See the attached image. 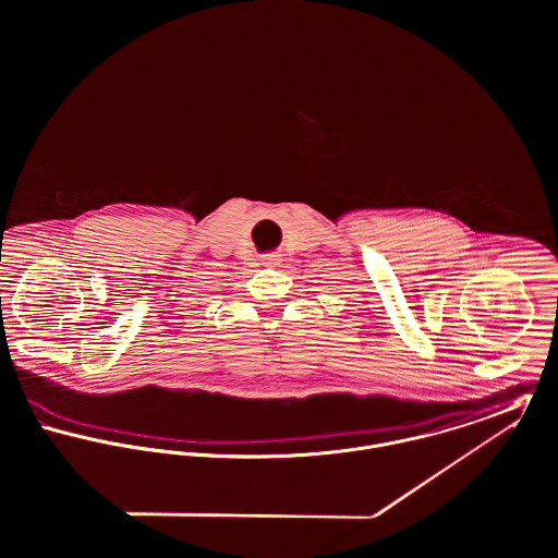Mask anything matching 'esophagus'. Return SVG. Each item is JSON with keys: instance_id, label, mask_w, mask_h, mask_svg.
I'll return each mask as SVG.
<instances>
[{"instance_id": "esophagus-1", "label": "esophagus", "mask_w": 558, "mask_h": 558, "mask_svg": "<svg viewBox=\"0 0 558 558\" xmlns=\"http://www.w3.org/2000/svg\"><path fill=\"white\" fill-rule=\"evenodd\" d=\"M278 263H280V254H265V256H263V265L276 267Z\"/></svg>"}]
</instances>
